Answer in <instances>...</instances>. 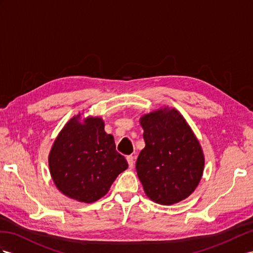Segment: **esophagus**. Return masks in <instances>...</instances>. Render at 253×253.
Wrapping results in <instances>:
<instances>
[{
	"label": "esophagus",
	"instance_id": "1",
	"mask_svg": "<svg viewBox=\"0 0 253 253\" xmlns=\"http://www.w3.org/2000/svg\"><path fill=\"white\" fill-rule=\"evenodd\" d=\"M126 159H127V161H128V165H129V168H132L133 167V164H134V158H133V156H127L126 157Z\"/></svg>",
	"mask_w": 253,
	"mask_h": 253
}]
</instances>
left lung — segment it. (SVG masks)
<instances>
[{"label": "left lung", "instance_id": "8db88e82", "mask_svg": "<svg viewBox=\"0 0 253 253\" xmlns=\"http://www.w3.org/2000/svg\"><path fill=\"white\" fill-rule=\"evenodd\" d=\"M145 147L135 169L146 196L171 205L189 197L203 174L199 141L175 109H160L141 118Z\"/></svg>", "mask_w": 253, "mask_h": 253}]
</instances>
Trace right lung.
<instances>
[{"mask_svg":"<svg viewBox=\"0 0 253 253\" xmlns=\"http://www.w3.org/2000/svg\"><path fill=\"white\" fill-rule=\"evenodd\" d=\"M100 118L80 122V114L62 129L49 154L53 182L65 196L84 203L109 191L128 164L115 150L113 135L105 131Z\"/></svg>","mask_w":253,"mask_h":253,"instance_id":"1","label":"right lung"}]
</instances>
